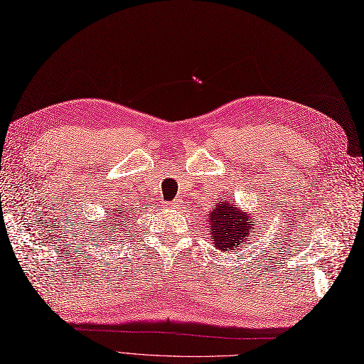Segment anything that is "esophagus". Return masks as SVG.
Wrapping results in <instances>:
<instances>
[{"label":"esophagus","instance_id":"34e87169","mask_svg":"<svg viewBox=\"0 0 364 364\" xmlns=\"http://www.w3.org/2000/svg\"><path fill=\"white\" fill-rule=\"evenodd\" d=\"M164 206L167 208V209H178V208L181 206V203H179V200H174V202H168V203H165Z\"/></svg>","mask_w":364,"mask_h":364}]
</instances>
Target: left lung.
<instances>
[{"instance_id":"8db88e82","label":"left lung","mask_w":364,"mask_h":364,"mask_svg":"<svg viewBox=\"0 0 364 364\" xmlns=\"http://www.w3.org/2000/svg\"><path fill=\"white\" fill-rule=\"evenodd\" d=\"M208 225L214 247L222 252H232L240 245L249 246V235L257 229L255 218L230 200H222L213 206V211L208 214Z\"/></svg>"}]
</instances>
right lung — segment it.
Masks as SVG:
<instances>
[{
	"mask_svg": "<svg viewBox=\"0 0 364 364\" xmlns=\"http://www.w3.org/2000/svg\"><path fill=\"white\" fill-rule=\"evenodd\" d=\"M106 213H107V217H103L100 222H98V230L100 228L102 229L100 231V237L115 241V240H112V237L118 232V230H123V228H127L124 225L129 222L130 217H129V213L126 211V209L121 206L109 208ZM94 226H97V223Z\"/></svg>",
	"mask_w": 364,
	"mask_h": 364,
	"instance_id": "obj_1",
	"label": "right lung"
}]
</instances>
